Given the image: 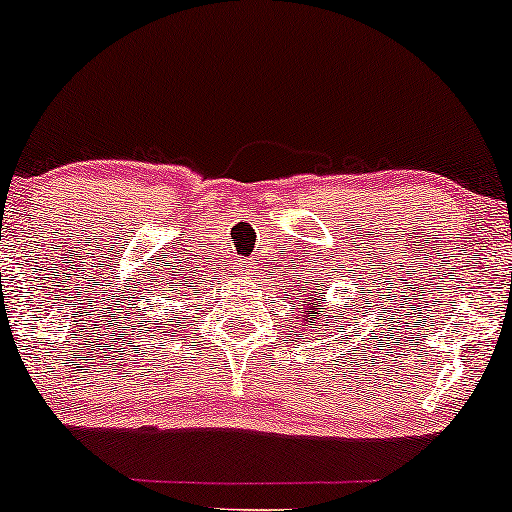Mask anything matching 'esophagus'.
Instances as JSON below:
<instances>
[{
	"instance_id": "obj_1",
	"label": "esophagus",
	"mask_w": 512,
	"mask_h": 512,
	"mask_svg": "<svg viewBox=\"0 0 512 512\" xmlns=\"http://www.w3.org/2000/svg\"><path fill=\"white\" fill-rule=\"evenodd\" d=\"M235 274H238V277H247V274H250V267H247V262L245 260H238V262H235Z\"/></svg>"
}]
</instances>
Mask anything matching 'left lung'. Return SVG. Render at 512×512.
Segmentation results:
<instances>
[{"mask_svg": "<svg viewBox=\"0 0 512 512\" xmlns=\"http://www.w3.org/2000/svg\"><path fill=\"white\" fill-rule=\"evenodd\" d=\"M318 303H320L318 291H311V296L303 301V333H306V328H311V325H313V316L318 313ZM320 313H323V311H320ZM340 316H342V313H340ZM301 338H303V335H301Z\"/></svg>", "mask_w": 512, "mask_h": 512, "instance_id": "left-lung-1", "label": "left lung"}]
</instances>
